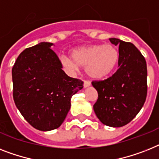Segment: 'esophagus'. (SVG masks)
I'll return each mask as SVG.
<instances>
[{
  "mask_svg": "<svg viewBox=\"0 0 159 159\" xmlns=\"http://www.w3.org/2000/svg\"><path fill=\"white\" fill-rule=\"evenodd\" d=\"M90 86H91V82H88V81H84V88H87V87H89Z\"/></svg>",
  "mask_w": 159,
  "mask_h": 159,
  "instance_id": "34e87169",
  "label": "esophagus"
}]
</instances>
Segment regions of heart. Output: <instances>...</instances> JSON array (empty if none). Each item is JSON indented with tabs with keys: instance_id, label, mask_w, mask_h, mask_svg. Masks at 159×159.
Wrapping results in <instances>:
<instances>
[{
	"instance_id": "b5f03b06",
	"label": "heart",
	"mask_w": 159,
	"mask_h": 159,
	"mask_svg": "<svg viewBox=\"0 0 159 159\" xmlns=\"http://www.w3.org/2000/svg\"><path fill=\"white\" fill-rule=\"evenodd\" d=\"M70 57L62 56V65L71 72L79 67L86 68L89 77L101 80L110 76L116 69L119 61V53L112 45H91L80 46L71 50Z\"/></svg>"
}]
</instances>
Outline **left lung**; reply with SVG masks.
I'll return each instance as SVG.
<instances>
[{
  "instance_id": "8db88e82",
  "label": "left lung",
  "mask_w": 159,
  "mask_h": 159,
  "mask_svg": "<svg viewBox=\"0 0 159 159\" xmlns=\"http://www.w3.org/2000/svg\"><path fill=\"white\" fill-rule=\"evenodd\" d=\"M109 40L112 44L119 46V68L108 79L92 82L98 92V100L93 109L103 124L121 127L131 122L144 104L146 61L132 43L117 38Z\"/></svg>"
}]
</instances>
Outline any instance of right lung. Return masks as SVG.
<instances>
[{
	"instance_id": "add662e5",
	"label": "right lung",
	"mask_w": 159,
	"mask_h": 159,
	"mask_svg": "<svg viewBox=\"0 0 159 159\" xmlns=\"http://www.w3.org/2000/svg\"><path fill=\"white\" fill-rule=\"evenodd\" d=\"M52 46L41 42L25 49L12 68L17 109L31 126L42 131L61 126L70 109L71 98L83 88V82L62 70Z\"/></svg>"
}]
</instances>
